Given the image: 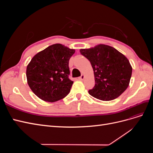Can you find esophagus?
Masks as SVG:
<instances>
[{
	"label": "esophagus",
	"mask_w": 153,
	"mask_h": 153,
	"mask_svg": "<svg viewBox=\"0 0 153 153\" xmlns=\"http://www.w3.org/2000/svg\"><path fill=\"white\" fill-rule=\"evenodd\" d=\"M84 78H85V76L84 75H82L79 78H78V79H79L80 80H84Z\"/></svg>",
	"instance_id": "esophagus-1"
}]
</instances>
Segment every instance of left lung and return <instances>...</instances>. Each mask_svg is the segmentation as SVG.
Here are the masks:
<instances>
[{
  "mask_svg": "<svg viewBox=\"0 0 153 153\" xmlns=\"http://www.w3.org/2000/svg\"><path fill=\"white\" fill-rule=\"evenodd\" d=\"M80 52L93 68L95 85L89 91L94 98L111 101L118 98L128 88L132 74L128 59L115 48L100 44Z\"/></svg>",
  "mask_w": 153,
  "mask_h": 153,
  "instance_id": "1",
  "label": "left lung"
}]
</instances>
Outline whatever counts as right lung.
Instances as JSON below:
<instances>
[{
  "instance_id": "add662e5",
  "label": "right lung",
  "mask_w": 153,
  "mask_h": 153,
  "mask_svg": "<svg viewBox=\"0 0 153 153\" xmlns=\"http://www.w3.org/2000/svg\"><path fill=\"white\" fill-rule=\"evenodd\" d=\"M75 50L54 44L32 57L27 66V84L39 98L55 102L66 97L73 82L69 78V61Z\"/></svg>"
}]
</instances>
